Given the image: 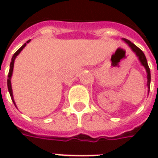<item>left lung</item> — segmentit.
Instances as JSON below:
<instances>
[{
    "mask_svg": "<svg viewBox=\"0 0 158 158\" xmlns=\"http://www.w3.org/2000/svg\"><path fill=\"white\" fill-rule=\"evenodd\" d=\"M124 41L129 45V46L130 48L132 49V51L134 52H135L136 56H138V58H139V62L141 63V65L144 66L145 67V69L146 70V73H147V86H148V94H149L150 91V84H151V72H150V69H149V66H148V63H147V61H146V56L145 54L143 53V52L139 48V47H137L135 44H133L132 42L129 41V40H126V39H123Z\"/></svg>",
    "mask_w": 158,
    "mask_h": 158,
    "instance_id": "1",
    "label": "left lung"
}]
</instances>
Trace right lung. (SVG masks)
<instances>
[{"mask_svg":"<svg viewBox=\"0 0 158 158\" xmlns=\"http://www.w3.org/2000/svg\"><path fill=\"white\" fill-rule=\"evenodd\" d=\"M30 41V40H28V41L26 42V43H24L23 45L20 47V48L17 51V52L14 53V55L12 56V62H11V63H10V69H9V73H8V78H7V88H8V91L9 93H10V96H11V98H12V102H13V103H14V105H15L16 106V104H15V102H14V100H13V95H12V85H11V78H12V71H13V66H14V61H15V58L17 57V56L19 55V53L21 52V51H22L23 49L25 47V45H27V43H29V42Z\"/></svg>","mask_w":158,"mask_h":158,"instance_id":"1","label":"right lung"}]
</instances>
